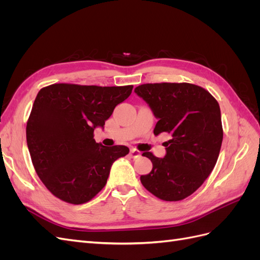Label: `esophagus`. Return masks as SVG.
I'll list each match as a JSON object with an SVG mask.
<instances>
[{
	"label": "esophagus",
	"instance_id": "esophagus-1",
	"mask_svg": "<svg viewBox=\"0 0 260 260\" xmlns=\"http://www.w3.org/2000/svg\"><path fill=\"white\" fill-rule=\"evenodd\" d=\"M130 156L132 157V158H138V157L141 156V152L138 151V149L135 147H131L130 148Z\"/></svg>",
	"mask_w": 260,
	"mask_h": 260
}]
</instances>
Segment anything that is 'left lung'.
I'll return each instance as SVG.
<instances>
[{
  "label": "left lung",
  "instance_id": "8db88e82",
  "mask_svg": "<svg viewBox=\"0 0 260 260\" xmlns=\"http://www.w3.org/2000/svg\"><path fill=\"white\" fill-rule=\"evenodd\" d=\"M135 92L158 119L154 135L167 132L162 158L151 152L153 169L141 182L156 198L167 202L184 200L204 183L214 169L221 148L223 130L216 99L191 83H146Z\"/></svg>",
  "mask_w": 260,
  "mask_h": 260
}]
</instances>
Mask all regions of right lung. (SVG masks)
I'll return each instance as SVG.
<instances>
[{
    "instance_id": "1",
    "label": "right lung",
    "mask_w": 260,
    "mask_h": 260,
    "mask_svg": "<svg viewBox=\"0 0 260 260\" xmlns=\"http://www.w3.org/2000/svg\"><path fill=\"white\" fill-rule=\"evenodd\" d=\"M133 85L98 86L55 83L41 89L27 122V145L37 175L59 200L79 205L107 182L113 162L129 153L93 139Z\"/></svg>"
}]
</instances>
